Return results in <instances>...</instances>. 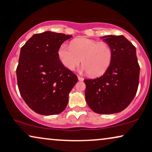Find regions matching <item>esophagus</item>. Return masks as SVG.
<instances>
[{"instance_id":"34e87169","label":"esophagus","mask_w":152,"mask_h":152,"mask_svg":"<svg viewBox=\"0 0 152 152\" xmlns=\"http://www.w3.org/2000/svg\"><path fill=\"white\" fill-rule=\"evenodd\" d=\"M78 80L80 81H83L84 80V78L82 77H80V76H78Z\"/></svg>"}]
</instances>
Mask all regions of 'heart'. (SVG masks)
I'll list each match as a JSON object with an SVG mask.
<instances>
[{"label":"heart","instance_id":"obj_1","mask_svg":"<svg viewBox=\"0 0 152 152\" xmlns=\"http://www.w3.org/2000/svg\"><path fill=\"white\" fill-rule=\"evenodd\" d=\"M58 57L69 70H73L82 61V71L98 77L102 75L111 65L113 51L107 43L82 37L72 41L70 45H61Z\"/></svg>","mask_w":152,"mask_h":152}]
</instances>
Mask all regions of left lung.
Returning <instances> with one entry per match:
<instances>
[{
    "instance_id": "obj_1",
    "label": "left lung",
    "mask_w": 152,
    "mask_h": 152,
    "mask_svg": "<svg viewBox=\"0 0 152 152\" xmlns=\"http://www.w3.org/2000/svg\"><path fill=\"white\" fill-rule=\"evenodd\" d=\"M102 38L111 46L113 59L102 76L84 80L85 97L95 113H119L129 105L138 90L140 66L136 48L122 35Z\"/></svg>"
}]
</instances>
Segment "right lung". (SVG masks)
<instances>
[{"label": "right lung", "mask_w": 152, "mask_h": 152, "mask_svg": "<svg viewBox=\"0 0 152 152\" xmlns=\"http://www.w3.org/2000/svg\"><path fill=\"white\" fill-rule=\"evenodd\" d=\"M71 37L47 31L34 34L20 48L16 68L18 90L37 113L56 115L68 104V94L78 79L61 64L58 50Z\"/></svg>", "instance_id": "right-lung-1"}]
</instances>
